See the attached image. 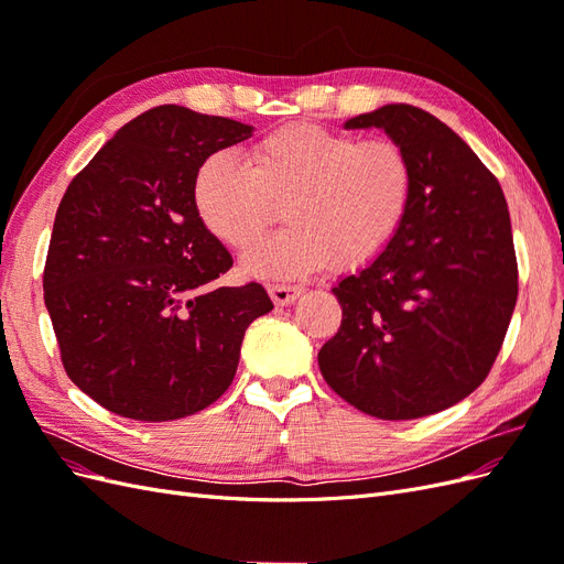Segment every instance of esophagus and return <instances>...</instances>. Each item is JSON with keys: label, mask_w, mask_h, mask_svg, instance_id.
<instances>
[{"label": "esophagus", "mask_w": 564, "mask_h": 564, "mask_svg": "<svg viewBox=\"0 0 564 564\" xmlns=\"http://www.w3.org/2000/svg\"><path fill=\"white\" fill-rule=\"evenodd\" d=\"M301 292H303L301 286H292V284H268V294L272 301H275V305L294 303L301 296Z\"/></svg>", "instance_id": "34e87169"}]
</instances>
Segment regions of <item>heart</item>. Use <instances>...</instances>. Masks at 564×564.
Masks as SVG:
<instances>
[{"instance_id": "heart-1", "label": "heart", "mask_w": 564, "mask_h": 564, "mask_svg": "<svg viewBox=\"0 0 564 564\" xmlns=\"http://www.w3.org/2000/svg\"><path fill=\"white\" fill-rule=\"evenodd\" d=\"M414 166L392 139H362L311 122L286 124L249 148V164L218 150L199 164L193 204L224 247L249 249L278 216L289 224L256 245L245 270L292 280L377 259L404 226Z\"/></svg>"}]
</instances>
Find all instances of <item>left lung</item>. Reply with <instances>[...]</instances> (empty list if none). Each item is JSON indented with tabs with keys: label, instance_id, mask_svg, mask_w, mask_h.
Returning <instances> with one entry per match:
<instances>
[{
	"label": "left lung",
	"instance_id": "1",
	"mask_svg": "<svg viewBox=\"0 0 564 564\" xmlns=\"http://www.w3.org/2000/svg\"><path fill=\"white\" fill-rule=\"evenodd\" d=\"M383 129L414 166L395 240L332 292L344 319L317 362L360 412L406 421L480 386L518 301V261L501 185L470 145L421 108L390 104L346 129Z\"/></svg>",
	"mask_w": 564,
	"mask_h": 564
}]
</instances>
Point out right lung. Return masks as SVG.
<instances>
[{"instance_id":"obj_1","label":"right lung","mask_w":564,"mask_h":564,"mask_svg":"<svg viewBox=\"0 0 564 564\" xmlns=\"http://www.w3.org/2000/svg\"><path fill=\"white\" fill-rule=\"evenodd\" d=\"M253 127L158 106L70 181L44 265V303L73 383L108 412L174 421L235 379L249 324L272 311L256 282L220 286L228 249L193 204V178Z\"/></svg>"}]
</instances>
